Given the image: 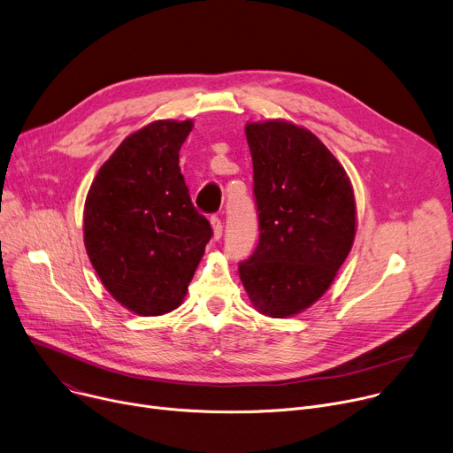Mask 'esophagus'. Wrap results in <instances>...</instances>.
Wrapping results in <instances>:
<instances>
[{"label":"esophagus","mask_w":453,"mask_h":453,"mask_svg":"<svg viewBox=\"0 0 453 453\" xmlns=\"http://www.w3.org/2000/svg\"><path fill=\"white\" fill-rule=\"evenodd\" d=\"M211 227H213V238L220 240V236H222V220L219 217H211Z\"/></svg>","instance_id":"obj_1"}]
</instances>
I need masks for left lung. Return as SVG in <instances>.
I'll return each instance as SVG.
<instances>
[{
	"label": "left lung",
	"mask_w": 453,
	"mask_h": 453,
	"mask_svg": "<svg viewBox=\"0 0 453 453\" xmlns=\"http://www.w3.org/2000/svg\"><path fill=\"white\" fill-rule=\"evenodd\" d=\"M246 138L260 240L238 275L258 313L288 319L317 303L349 255L355 195L341 162L306 127L248 122Z\"/></svg>",
	"instance_id": "left-lung-1"
}]
</instances>
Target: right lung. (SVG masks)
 I'll return each mask as SVG.
<instances>
[{
	"instance_id": "obj_1",
	"label": "right lung",
	"mask_w": 453,
	"mask_h": 453,
	"mask_svg": "<svg viewBox=\"0 0 453 453\" xmlns=\"http://www.w3.org/2000/svg\"><path fill=\"white\" fill-rule=\"evenodd\" d=\"M193 119H155L129 134L96 173L83 207V242L114 300L142 317L184 303L211 226L195 205L180 147Z\"/></svg>"
}]
</instances>
